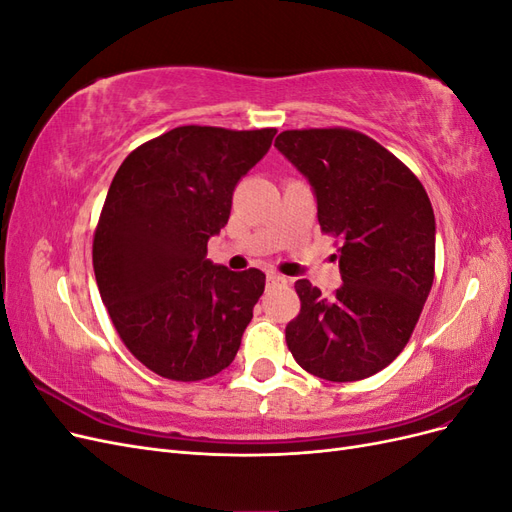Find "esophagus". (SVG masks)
<instances>
[{"label":"esophagus","mask_w":512,"mask_h":512,"mask_svg":"<svg viewBox=\"0 0 512 512\" xmlns=\"http://www.w3.org/2000/svg\"><path fill=\"white\" fill-rule=\"evenodd\" d=\"M286 284V277L277 275V273H267V288H275V286H282Z\"/></svg>","instance_id":"obj_1"}]
</instances>
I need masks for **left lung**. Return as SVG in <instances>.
<instances>
[{"instance_id":"8db88e82","label":"left lung","mask_w":512,"mask_h":512,"mask_svg":"<svg viewBox=\"0 0 512 512\" xmlns=\"http://www.w3.org/2000/svg\"><path fill=\"white\" fill-rule=\"evenodd\" d=\"M275 147L312 185L322 232L342 241L331 299L299 280L301 312L286 344L305 371L352 382L404 350L429 297L436 218L429 196L391 151L361 132L286 130Z\"/></svg>"}]
</instances>
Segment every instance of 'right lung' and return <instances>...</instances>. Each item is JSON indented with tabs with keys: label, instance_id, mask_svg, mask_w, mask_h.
Listing matches in <instances>:
<instances>
[{
	"label": "right lung",
	"instance_id": "1",
	"mask_svg": "<svg viewBox=\"0 0 512 512\" xmlns=\"http://www.w3.org/2000/svg\"><path fill=\"white\" fill-rule=\"evenodd\" d=\"M275 132L181 126L134 149L113 177L94 237L96 282L123 344L162 378L205 380L237 356L265 273L213 265L207 241Z\"/></svg>",
	"mask_w": 512,
	"mask_h": 512
}]
</instances>
